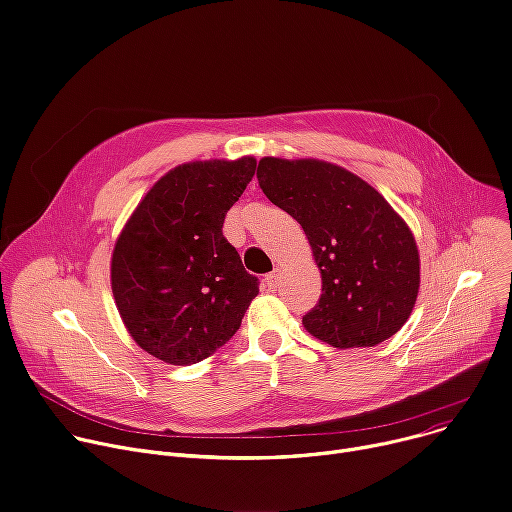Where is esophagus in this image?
<instances>
[{
	"label": "esophagus",
	"mask_w": 512,
	"mask_h": 512,
	"mask_svg": "<svg viewBox=\"0 0 512 512\" xmlns=\"http://www.w3.org/2000/svg\"><path fill=\"white\" fill-rule=\"evenodd\" d=\"M277 284H280V271L273 269L271 273H267V275H265V286H267L269 290H275V288H277Z\"/></svg>",
	"instance_id": "esophagus-1"
}]
</instances>
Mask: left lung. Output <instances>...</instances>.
Listing matches in <instances>:
<instances>
[{
    "mask_svg": "<svg viewBox=\"0 0 512 512\" xmlns=\"http://www.w3.org/2000/svg\"><path fill=\"white\" fill-rule=\"evenodd\" d=\"M257 179L271 204L300 222L322 277L304 329L333 347H374L408 320L421 259L408 224L367 181L316 159L263 157Z\"/></svg>",
    "mask_w": 512,
    "mask_h": 512,
    "instance_id": "1",
    "label": "left lung"
}]
</instances>
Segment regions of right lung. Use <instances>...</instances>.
I'll return each mask as SVG.
<instances>
[{"instance_id": "obj_1", "label": "right lung", "mask_w": 512, "mask_h": 512, "mask_svg": "<svg viewBox=\"0 0 512 512\" xmlns=\"http://www.w3.org/2000/svg\"><path fill=\"white\" fill-rule=\"evenodd\" d=\"M257 161H194L165 173L124 224L112 294L138 347L171 365L210 357L241 327L257 277L224 235V216Z\"/></svg>"}]
</instances>
